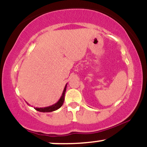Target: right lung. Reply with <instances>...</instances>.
<instances>
[{"mask_svg": "<svg viewBox=\"0 0 147 147\" xmlns=\"http://www.w3.org/2000/svg\"><path fill=\"white\" fill-rule=\"evenodd\" d=\"M66 87H67V84L65 85V88H64L63 93H62L61 97H60L59 100L57 102L56 104H53V105L48 106V107H44V108H34L35 110L39 111V112H43V113H49V112H52V111H55L59 109V108L61 107V106L63 105L64 99H65V90H66ZM28 104V103H27Z\"/></svg>", "mask_w": 147, "mask_h": 147, "instance_id": "add662e5", "label": "right lung"}]
</instances>
